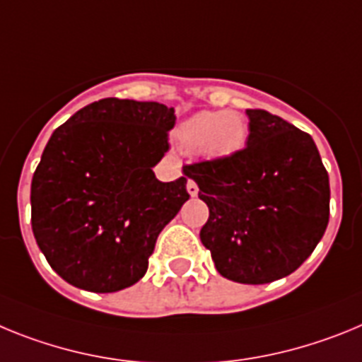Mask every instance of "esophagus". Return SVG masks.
Returning <instances> with one entry per match:
<instances>
[{"instance_id": "obj_1", "label": "esophagus", "mask_w": 362, "mask_h": 362, "mask_svg": "<svg viewBox=\"0 0 362 362\" xmlns=\"http://www.w3.org/2000/svg\"><path fill=\"white\" fill-rule=\"evenodd\" d=\"M185 187H187V193H189L191 197H197V194H199V185L194 184L193 180H187V185H185Z\"/></svg>"}]
</instances>
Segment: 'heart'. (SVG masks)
I'll use <instances>...</instances> for the list:
<instances>
[{
  "mask_svg": "<svg viewBox=\"0 0 362 362\" xmlns=\"http://www.w3.org/2000/svg\"><path fill=\"white\" fill-rule=\"evenodd\" d=\"M177 140L187 153L207 160H229L247 142L246 118L237 111H200L182 122Z\"/></svg>",
  "mask_w": 362,
  "mask_h": 362,
  "instance_id": "heart-1",
  "label": "heart"
}]
</instances>
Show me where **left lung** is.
<instances>
[{"label":"left lung","mask_w":362,"mask_h":362,"mask_svg":"<svg viewBox=\"0 0 362 362\" xmlns=\"http://www.w3.org/2000/svg\"><path fill=\"white\" fill-rule=\"evenodd\" d=\"M246 149L185 165L209 207L200 240L216 272L240 284L288 276L328 226L329 178L313 138L262 109H246Z\"/></svg>","instance_id":"obj_1"}]
</instances>
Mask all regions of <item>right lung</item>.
Wrapping results in <instances>:
<instances>
[{"mask_svg":"<svg viewBox=\"0 0 362 362\" xmlns=\"http://www.w3.org/2000/svg\"><path fill=\"white\" fill-rule=\"evenodd\" d=\"M175 109L103 98L49 138L30 185L33 233L65 282L112 293L146 275L160 231L189 200L187 178L160 182Z\"/></svg>","mask_w":362,"mask_h":362,"instance_id":"obj_1","label":"right lung"}]
</instances>
